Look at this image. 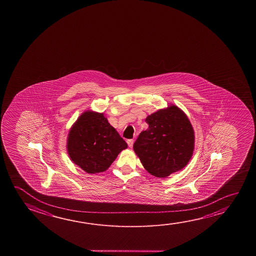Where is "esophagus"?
<instances>
[{
    "label": "esophagus",
    "instance_id": "34e87169",
    "mask_svg": "<svg viewBox=\"0 0 256 256\" xmlns=\"http://www.w3.org/2000/svg\"><path fill=\"white\" fill-rule=\"evenodd\" d=\"M126 142H128V146H130V148H132V147H133V144H134V140H133V139H130V140H128Z\"/></svg>",
    "mask_w": 256,
    "mask_h": 256
}]
</instances>
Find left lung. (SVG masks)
<instances>
[{
  "instance_id": "8db88e82",
  "label": "left lung",
  "mask_w": 256,
  "mask_h": 256,
  "mask_svg": "<svg viewBox=\"0 0 256 256\" xmlns=\"http://www.w3.org/2000/svg\"><path fill=\"white\" fill-rule=\"evenodd\" d=\"M148 128L134 142V151L144 168L152 176L166 178L184 168L193 156L194 132L184 112L168 105L151 115Z\"/></svg>"
}]
</instances>
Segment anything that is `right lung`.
<instances>
[{"label":"right lung","instance_id":"obj_1","mask_svg":"<svg viewBox=\"0 0 256 256\" xmlns=\"http://www.w3.org/2000/svg\"><path fill=\"white\" fill-rule=\"evenodd\" d=\"M126 147L104 114L92 110L81 114L68 134V154L89 174L105 172Z\"/></svg>","mask_w":256,"mask_h":256}]
</instances>
